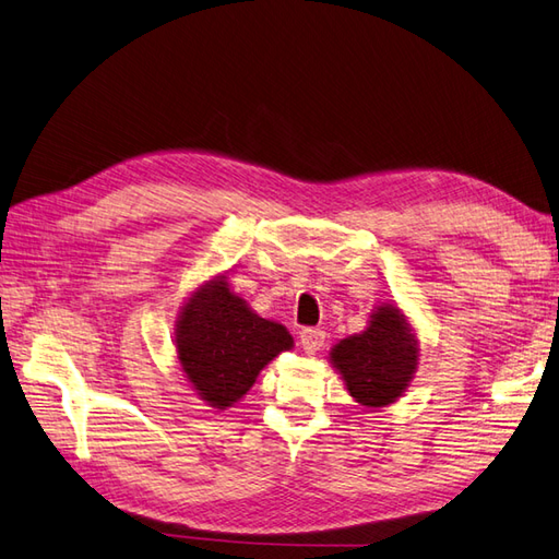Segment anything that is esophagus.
I'll return each instance as SVG.
<instances>
[{
	"label": "esophagus",
	"mask_w": 559,
	"mask_h": 559,
	"mask_svg": "<svg viewBox=\"0 0 559 559\" xmlns=\"http://www.w3.org/2000/svg\"><path fill=\"white\" fill-rule=\"evenodd\" d=\"M298 342H301L306 353L316 356V353L324 346V332L318 330V326H306V330L298 334Z\"/></svg>",
	"instance_id": "34e87169"
}]
</instances>
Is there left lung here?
<instances>
[{
	"instance_id": "1",
	"label": "left lung",
	"mask_w": 559,
	"mask_h": 559,
	"mask_svg": "<svg viewBox=\"0 0 559 559\" xmlns=\"http://www.w3.org/2000/svg\"><path fill=\"white\" fill-rule=\"evenodd\" d=\"M417 338L396 306H379L362 334L342 338L330 360L350 396L365 407H384L403 396L417 367Z\"/></svg>"
}]
</instances>
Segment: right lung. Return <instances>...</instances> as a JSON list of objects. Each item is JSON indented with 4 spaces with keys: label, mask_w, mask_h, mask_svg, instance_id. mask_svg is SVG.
I'll return each instance as SVG.
<instances>
[{
    "label": "right lung",
    "mask_w": 559,
    "mask_h": 559,
    "mask_svg": "<svg viewBox=\"0 0 559 559\" xmlns=\"http://www.w3.org/2000/svg\"><path fill=\"white\" fill-rule=\"evenodd\" d=\"M175 344L199 396L225 411L253 386L272 358L294 346V338L287 326L258 318L221 277L203 284L185 304Z\"/></svg>",
    "instance_id": "add662e5"
}]
</instances>
